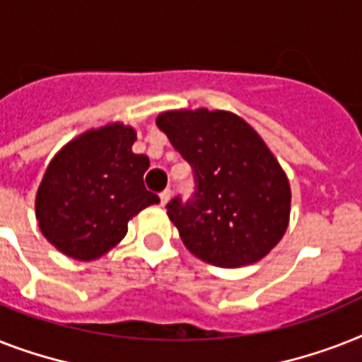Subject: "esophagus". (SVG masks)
<instances>
[{
  "label": "esophagus",
  "instance_id": "1",
  "mask_svg": "<svg viewBox=\"0 0 362 362\" xmlns=\"http://www.w3.org/2000/svg\"><path fill=\"white\" fill-rule=\"evenodd\" d=\"M169 199H171V189H165V191H161V193H160V201H161V206H165L167 202H169Z\"/></svg>",
  "mask_w": 362,
  "mask_h": 362
}]
</instances>
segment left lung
<instances>
[{
    "label": "left lung",
    "mask_w": 362,
    "mask_h": 362,
    "mask_svg": "<svg viewBox=\"0 0 362 362\" xmlns=\"http://www.w3.org/2000/svg\"><path fill=\"white\" fill-rule=\"evenodd\" d=\"M156 124L193 169L195 193L167 216L184 245L211 266L258 262L288 228L290 184L262 137L230 111L180 110Z\"/></svg>",
    "instance_id": "8db88e82"
}]
</instances>
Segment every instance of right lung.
Here are the masks:
<instances>
[{
  "instance_id": "right-lung-1",
  "label": "right lung",
  "mask_w": 362,
  "mask_h": 362,
  "mask_svg": "<svg viewBox=\"0 0 362 362\" xmlns=\"http://www.w3.org/2000/svg\"><path fill=\"white\" fill-rule=\"evenodd\" d=\"M132 126L120 122L78 135L49 161L35 199L38 227L59 251L96 260L126 236L128 221L160 197L146 191L151 165L134 154Z\"/></svg>"
}]
</instances>
